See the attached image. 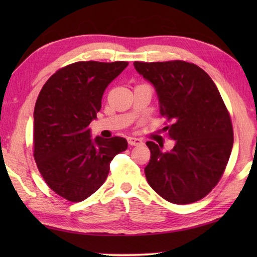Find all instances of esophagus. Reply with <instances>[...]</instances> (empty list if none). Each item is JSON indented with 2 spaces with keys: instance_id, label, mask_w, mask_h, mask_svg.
<instances>
[{
  "instance_id": "esophagus-1",
  "label": "esophagus",
  "mask_w": 257,
  "mask_h": 257,
  "mask_svg": "<svg viewBox=\"0 0 257 257\" xmlns=\"http://www.w3.org/2000/svg\"><path fill=\"white\" fill-rule=\"evenodd\" d=\"M128 144L130 146H138L143 144V141L141 138H135V137H128Z\"/></svg>"
}]
</instances>
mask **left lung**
Here are the masks:
<instances>
[{
    "label": "left lung",
    "mask_w": 257,
    "mask_h": 257,
    "mask_svg": "<svg viewBox=\"0 0 257 257\" xmlns=\"http://www.w3.org/2000/svg\"><path fill=\"white\" fill-rule=\"evenodd\" d=\"M137 72L153 84L164 127L176 145L162 152L153 142L146 145L151 159L147 182L165 201L190 204L205 197L222 177L231 154V118L211 77L194 63L134 62Z\"/></svg>",
    "instance_id": "left-lung-1"
}]
</instances>
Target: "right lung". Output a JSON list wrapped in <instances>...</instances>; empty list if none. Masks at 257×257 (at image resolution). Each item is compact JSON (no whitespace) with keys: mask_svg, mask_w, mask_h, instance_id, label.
<instances>
[{"mask_svg":"<svg viewBox=\"0 0 257 257\" xmlns=\"http://www.w3.org/2000/svg\"><path fill=\"white\" fill-rule=\"evenodd\" d=\"M125 61H79L59 69L43 86L34 110V159L43 179L73 203L94 194L116 154L127 150L122 137L90 138L89 123L101 110L108 84Z\"/></svg>","mask_w":257,"mask_h":257,"instance_id":"1","label":"right lung"}]
</instances>
